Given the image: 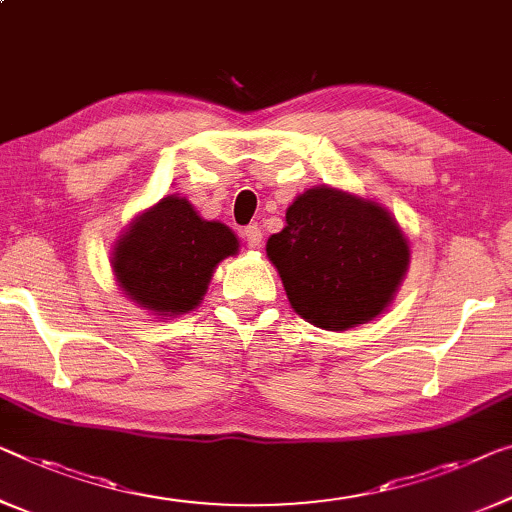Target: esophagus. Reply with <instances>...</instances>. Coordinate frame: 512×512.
I'll list each match as a JSON object with an SVG mask.
<instances>
[{"label":"esophagus","mask_w":512,"mask_h":512,"mask_svg":"<svg viewBox=\"0 0 512 512\" xmlns=\"http://www.w3.org/2000/svg\"><path fill=\"white\" fill-rule=\"evenodd\" d=\"M241 236H243V241L248 243V248H259V246H262V230H259L257 225L243 227Z\"/></svg>","instance_id":"34e87169"}]
</instances>
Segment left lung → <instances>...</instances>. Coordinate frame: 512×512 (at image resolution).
Returning <instances> with one entry per match:
<instances>
[{
  "mask_svg": "<svg viewBox=\"0 0 512 512\" xmlns=\"http://www.w3.org/2000/svg\"><path fill=\"white\" fill-rule=\"evenodd\" d=\"M287 225L266 241L292 308L326 331L381 315L409 266V241L381 204L315 186L296 197Z\"/></svg>",
  "mask_w": 512,
  "mask_h": 512,
  "instance_id": "1",
  "label": "left lung"
}]
</instances>
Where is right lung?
<instances>
[{"instance_id":"obj_1","label":"right lung","mask_w":512,"mask_h":512,"mask_svg":"<svg viewBox=\"0 0 512 512\" xmlns=\"http://www.w3.org/2000/svg\"><path fill=\"white\" fill-rule=\"evenodd\" d=\"M236 253L230 227L197 216L186 197L167 195L119 236L112 271L140 308L174 317L200 305L216 266Z\"/></svg>"}]
</instances>
